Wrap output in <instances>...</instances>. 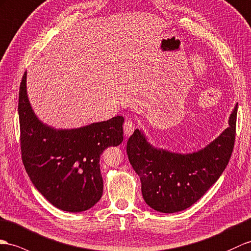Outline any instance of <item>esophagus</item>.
<instances>
[{
  "instance_id": "obj_1",
  "label": "esophagus",
  "mask_w": 251,
  "mask_h": 251,
  "mask_svg": "<svg viewBox=\"0 0 251 251\" xmlns=\"http://www.w3.org/2000/svg\"><path fill=\"white\" fill-rule=\"evenodd\" d=\"M134 130H135V125H134L131 120H126L124 125V131L126 136L129 137L130 135H132Z\"/></svg>"
}]
</instances>
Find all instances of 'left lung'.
<instances>
[{"instance_id":"obj_1","label":"left lung","mask_w":251,"mask_h":251,"mask_svg":"<svg viewBox=\"0 0 251 251\" xmlns=\"http://www.w3.org/2000/svg\"><path fill=\"white\" fill-rule=\"evenodd\" d=\"M237 104L229 126L204 148L176 153L152 146L142 130L127 140L126 153L139 176L146 203L162 213L187 209L203 196L227 167L235 140Z\"/></svg>"}]
</instances>
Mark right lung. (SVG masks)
Instances as JSON below:
<instances>
[{"label":"right lung","instance_id":"1","mask_svg":"<svg viewBox=\"0 0 251 251\" xmlns=\"http://www.w3.org/2000/svg\"><path fill=\"white\" fill-rule=\"evenodd\" d=\"M22 162L35 187L49 202L66 212L93 207L102 197L100 156L124 140V117L76 129H55L35 115L28 101L26 72L19 90Z\"/></svg>","mask_w":251,"mask_h":251}]
</instances>
